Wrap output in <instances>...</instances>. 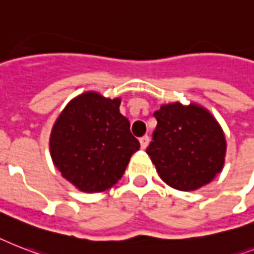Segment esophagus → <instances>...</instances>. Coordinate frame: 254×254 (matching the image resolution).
Masks as SVG:
<instances>
[{"label":"esophagus","mask_w":254,"mask_h":254,"mask_svg":"<svg viewBox=\"0 0 254 254\" xmlns=\"http://www.w3.org/2000/svg\"><path fill=\"white\" fill-rule=\"evenodd\" d=\"M139 143H141V147L142 148H146L150 143V137L148 135H143L142 138H139Z\"/></svg>","instance_id":"esophagus-1"}]
</instances>
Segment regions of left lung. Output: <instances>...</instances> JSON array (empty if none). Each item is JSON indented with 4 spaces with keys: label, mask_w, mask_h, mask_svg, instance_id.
I'll return each instance as SVG.
<instances>
[{
    "label": "left lung",
    "mask_w": 254,
    "mask_h": 254,
    "mask_svg": "<svg viewBox=\"0 0 254 254\" xmlns=\"http://www.w3.org/2000/svg\"><path fill=\"white\" fill-rule=\"evenodd\" d=\"M146 152L160 179L179 190L209 184L224 164L226 139L219 124L206 109L180 103L160 107Z\"/></svg>",
    "instance_id": "left-lung-1"
}]
</instances>
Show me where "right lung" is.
I'll return each mask as SVG.
<instances>
[{
  "mask_svg": "<svg viewBox=\"0 0 254 254\" xmlns=\"http://www.w3.org/2000/svg\"><path fill=\"white\" fill-rule=\"evenodd\" d=\"M120 99L84 92L65 107L51 134L56 168L79 190L109 189L123 177L139 142L120 113Z\"/></svg>",
  "mask_w": 254,
  "mask_h": 254,
  "instance_id": "obj_1",
  "label": "right lung"
}]
</instances>
